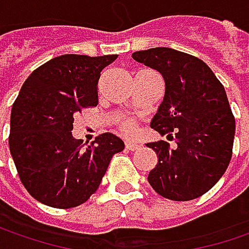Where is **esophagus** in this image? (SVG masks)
<instances>
[{
    "mask_svg": "<svg viewBox=\"0 0 249 249\" xmlns=\"http://www.w3.org/2000/svg\"><path fill=\"white\" fill-rule=\"evenodd\" d=\"M138 147H140V145H138L137 142H131V141H126V142H125V148L129 150V151H134V150H137Z\"/></svg>",
    "mask_w": 249,
    "mask_h": 249,
    "instance_id": "obj_1",
    "label": "esophagus"
}]
</instances>
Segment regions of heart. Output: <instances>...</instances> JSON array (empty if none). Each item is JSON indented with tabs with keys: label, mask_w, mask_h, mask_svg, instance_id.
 <instances>
[{
	"label": "heart",
	"mask_w": 249,
	"mask_h": 249,
	"mask_svg": "<svg viewBox=\"0 0 249 249\" xmlns=\"http://www.w3.org/2000/svg\"><path fill=\"white\" fill-rule=\"evenodd\" d=\"M118 126H120V129L124 132L125 135H132L135 132V129H137L135 123L131 121V120H123V121H120Z\"/></svg>",
	"instance_id": "b5f03b06"
}]
</instances>
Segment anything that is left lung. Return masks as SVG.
Here are the masks:
<instances>
[{"mask_svg":"<svg viewBox=\"0 0 249 249\" xmlns=\"http://www.w3.org/2000/svg\"><path fill=\"white\" fill-rule=\"evenodd\" d=\"M134 60L159 71L164 99L151 126L176 141L148 142L157 164L148 183L163 197L186 202L209 192L229 166L235 117L224 85L200 59L169 47L132 53Z\"/></svg>","mask_w":249,"mask_h":249,"instance_id":"left-lung-1","label":"left lung"}]
</instances>
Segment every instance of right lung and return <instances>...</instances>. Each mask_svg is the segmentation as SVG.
Instances as JSON below:
<instances>
[{"label":"right lung","instance_id":"1","mask_svg":"<svg viewBox=\"0 0 249 249\" xmlns=\"http://www.w3.org/2000/svg\"><path fill=\"white\" fill-rule=\"evenodd\" d=\"M118 56L63 54L27 77L11 109L10 151L27 192L38 202L71 209L99 187L124 141L104 132L89 145L72 135L75 115L98 105L101 72Z\"/></svg>","mask_w":249,"mask_h":249}]
</instances>
